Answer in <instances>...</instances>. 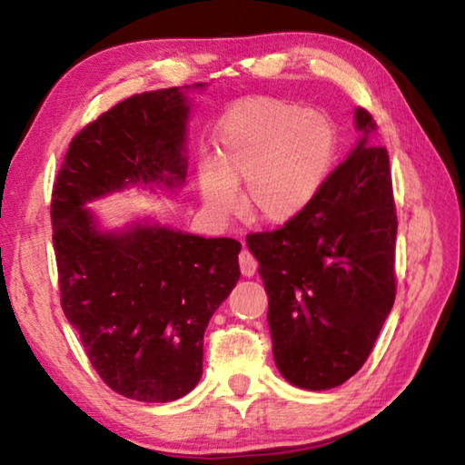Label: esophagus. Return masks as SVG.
Returning <instances> with one entry per match:
<instances>
[{
	"mask_svg": "<svg viewBox=\"0 0 465 465\" xmlns=\"http://www.w3.org/2000/svg\"><path fill=\"white\" fill-rule=\"evenodd\" d=\"M256 269H258L256 258L252 256V252L248 248H243L240 252V271H242V274H243V277H252V274L256 272Z\"/></svg>",
	"mask_w": 465,
	"mask_h": 465,
	"instance_id": "obj_1",
	"label": "esophagus"
}]
</instances>
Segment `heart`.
Listing matches in <instances>:
<instances>
[{
  "label": "heart",
  "mask_w": 465,
  "mask_h": 465,
  "mask_svg": "<svg viewBox=\"0 0 465 465\" xmlns=\"http://www.w3.org/2000/svg\"><path fill=\"white\" fill-rule=\"evenodd\" d=\"M222 168L203 163L201 193L209 211L227 217L238 209L256 222H293L316 199L336 155V129L328 116L274 98L240 102L219 131Z\"/></svg>",
  "instance_id": "1"
}]
</instances>
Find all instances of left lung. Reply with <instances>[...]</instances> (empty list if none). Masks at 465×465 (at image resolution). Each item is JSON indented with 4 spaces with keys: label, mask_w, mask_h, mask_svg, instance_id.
Masks as SVG:
<instances>
[{
    "label": "left lung",
    "mask_w": 465,
    "mask_h": 465,
    "mask_svg": "<svg viewBox=\"0 0 465 465\" xmlns=\"http://www.w3.org/2000/svg\"><path fill=\"white\" fill-rule=\"evenodd\" d=\"M363 139L330 172L316 199L274 232L250 233L269 293L272 355L297 388L330 390L365 365L396 299V203L388 149Z\"/></svg>",
    "instance_id": "obj_1"
}]
</instances>
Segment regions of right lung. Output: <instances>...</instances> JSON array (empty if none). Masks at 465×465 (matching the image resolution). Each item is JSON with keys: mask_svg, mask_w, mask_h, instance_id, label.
I'll return each mask as SVG.
<instances>
[{"mask_svg": "<svg viewBox=\"0 0 465 465\" xmlns=\"http://www.w3.org/2000/svg\"><path fill=\"white\" fill-rule=\"evenodd\" d=\"M186 116L178 88L119 102L72 139L51 194L61 308L100 380L139 402L199 383L204 328L240 279L242 243L160 225L100 233L82 207L129 183H183Z\"/></svg>", "mask_w": 465, "mask_h": 465, "instance_id": "add662e5", "label": "right lung"}]
</instances>
